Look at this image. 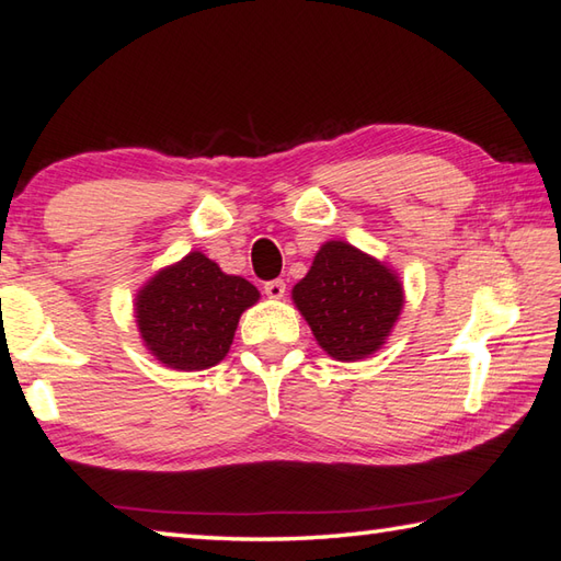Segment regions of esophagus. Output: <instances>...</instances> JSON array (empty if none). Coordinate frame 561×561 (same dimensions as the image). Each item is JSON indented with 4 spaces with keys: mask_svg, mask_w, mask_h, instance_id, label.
Segmentation results:
<instances>
[{
    "mask_svg": "<svg viewBox=\"0 0 561 561\" xmlns=\"http://www.w3.org/2000/svg\"><path fill=\"white\" fill-rule=\"evenodd\" d=\"M284 291H287V284H284V279H272L265 284V294L270 296V299H282Z\"/></svg>",
    "mask_w": 561,
    "mask_h": 561,
    "instance_id": "1",
    "label": "esophagus"
}]
</instances>
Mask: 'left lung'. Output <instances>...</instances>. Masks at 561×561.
I'll list each match as a JSON object with an SVG mask.
<instances>
[{
	"label": "left lung",
	"instance_id": "obj_1",
	"mask_svg": "<svg viewBox=\"0 0 561 561\" xmlns=\"http://www.w3.org/2000/svg\"><path fill=\"white\" fill-rule=\"evenodd\" d=\"M294 304L320 347L340 362H356L390 335L402 308V284L362 250L330 241L294 287Z\"/></svg>",
	"mask_w": 561,
	"mask_h": 561
}]
</instances>
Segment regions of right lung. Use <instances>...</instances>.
<instances>
[{
	"mask_svg": "<svg viewBox=\"0 0 561 561\" xmlns=\"http://www.w3.org/2000/svg\"><path fill=\"white\" fill-rule=\"evenodd\" d=\"M260 299L243 277L190 253L159 272L137 296V323L149 352L178 371L219 364L233 342L238 318Z\"/></svg>",
	"mask_w": 561,
	"mask_h": 561,
	"instance_id": "obj_1",
	"label": "right lung"
}]
</instances>
